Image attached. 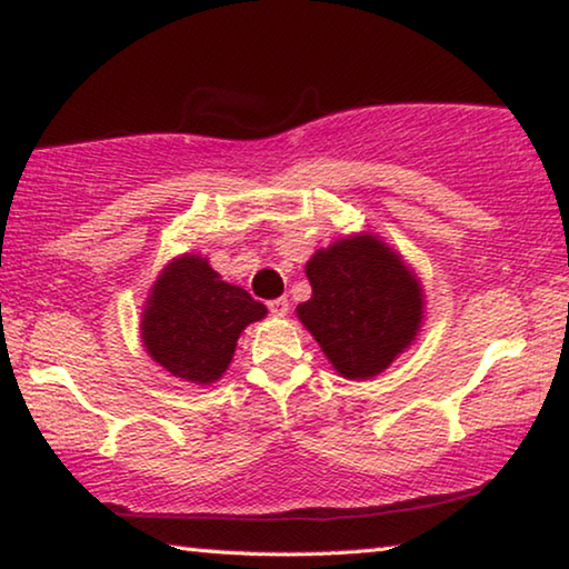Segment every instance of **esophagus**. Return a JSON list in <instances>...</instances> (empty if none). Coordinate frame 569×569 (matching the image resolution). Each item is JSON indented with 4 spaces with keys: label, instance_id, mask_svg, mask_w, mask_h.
Wrapping results in <instances>:
<instances>
[{
    "label": "esophagus",
    "instance_id": "1",
    "mask_svg": "<svg viewBox=\"0 0 569 569\" xmlns=\"http://www.w3.org/2000/svg\"><path fill=\"white\" fill-rule=\"evenodd\" d=\"M267 307L269 312H272V318H284V315L290 312V302H287V297H277V300H272Z\"/></svg>",
    "mask_w": 569,
    "mask_h": 569
}]
</instances>
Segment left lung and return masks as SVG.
<instances>
[{
	"instance_id": "8db88e82",
	"label": "left lung",
	"mask_w": 569,
	"mask_h": 569,
	"mask_svg": "<svg viewBox=\"0 0 569 569\" xmlns=\"http://www.w3.org/2000/svg\"><path fill=\"white\" fill-rule=\"evenodd\" d=\"M305 274L312 297L297 305V318L342 378L383 372L421 330V284L378 237H346L318 249Z\"/></svg>"
}]
</instances>
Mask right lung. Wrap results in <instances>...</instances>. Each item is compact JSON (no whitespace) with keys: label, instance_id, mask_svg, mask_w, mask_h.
I'll return each mask as SVG.
<instances>
[{"label":"right lung","instance_id":"add662e5","mask_svg":"<svg viewBox=\"0 0 569 569\" xmlns=\"http://www.w3.org/2000/svg\"><path fill=\"white\" fill-rule=\"evenodd\" d=\"M267 307L223 282L209 259L183 254L163 267L146 300L141 340L158 366L197 386L223 376L247 325Z\"/></svg>","mask_w":569,"mask_h":569}]
</instances>
